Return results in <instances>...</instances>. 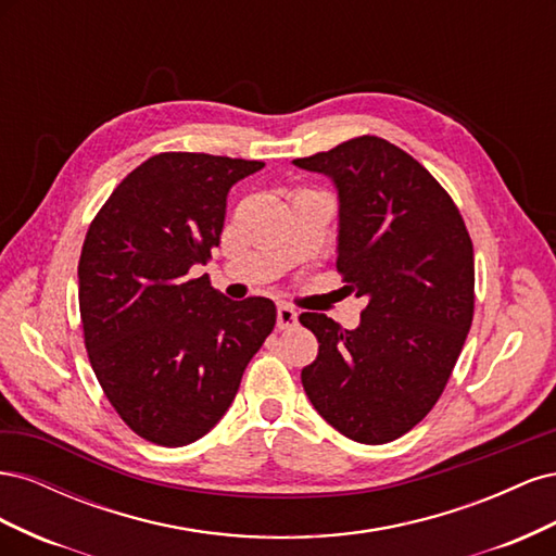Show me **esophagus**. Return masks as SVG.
I'll list each match as a JSON object with an SVG mask.
<instances>
[{"mask_svg":"<svg viewBox=\"0 0 556 556\" xmlns=\"http://www.w3.org/2000/svg\"><path fill=\"white\" fill-rule=\"evenodd\" d=\"M276 319H278V329H292L296 325V311L292 306H278V313H276Z\"/></svg>","mask_w":556,"mask_h":556,"instance_id":"34e87169","label":"esophagus"}]
</instances>
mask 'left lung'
Here are the masks:
<instances>
[{"instance_id": "obj_1", "label": "left lung", "mask_w": 556, "mask_h": 556, "mask_svg": "<svg viewBox=\"0 0 556 556\" xmlns=\"http://www.w3.org/2000/svg\"><path fill=\"white\" fill-rule=\"evenodd\" d=\"M294 166L331 178L336 268L368 299L357 329L299 315L319 343L301 382L336 431L390 443L422 422L459 359L473 323V243L439 180L390 141L350 139Z\"/></svg>"}]
</instances>
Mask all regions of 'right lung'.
Masks as SVG:
<instances>
[{"label": "right lung", "mask_w": 556, "mask_h": 556, "mask_svg": "<svg viewBox=\"0 0 556 556\" xmlns=\"http://www.w3.org/2000/svg\"><path fill=\"white\" fill-rule=\"evenodd\" d=\"M264 162L160 153L137 166L92 220L78 306L92 371L141 439L194 443L220 422L243 371L274 331L276 304L231 301L206 264L220 245L231 185Z\"/></svg>", "instance_id": "add662e5"}]
</instances>
